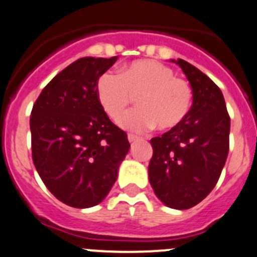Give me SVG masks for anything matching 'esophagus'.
Masks as SVG:
<instances>
[{
  "label": "esophagus",
  "instance_id": "obj_1",
  "mask_svg": "<svg viewBox=\"0 0 257 257\" xmlns=\"http://www.w3.org/2000/svg\"><path fill=\"white\" fill-rule=\"evenodd\" d=\"M140 140V137H137V136H134V134H128V141L131 143H134L137 142V141Z\"/></svg>",
  "mask_w": 257,
  "mask_h": 257
}]
</instances>
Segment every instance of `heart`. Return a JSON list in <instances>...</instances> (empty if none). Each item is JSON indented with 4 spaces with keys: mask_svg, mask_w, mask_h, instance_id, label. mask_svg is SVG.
I'll return each mask as SVG.
<instances>
[{
    "mask_svg": "<svg viewBox=\"0 0 257 257\" xmlns=\"http://www.w3.org/2000/svg\"><path fill=\"white\" fill-rule=\"evenodd\" d=\"M96 94L103 111L119 120L137 97L138 107L120 120L131 132L156 128L170 131L183 123L193 101V91L186 79L161 62L137 60L120 68L119 75L103 73L96 83Z\"/></svg>",
    "mask_w": 257,
    "mask_h": 257,
    "instance_id": "1",
    "label": "heart"
}]
</instances>
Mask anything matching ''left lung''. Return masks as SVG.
<instances>
[{
	"label": "left lung",
	"mask_w": 257,
	"mask_h": 257,
	"mask_svg": "<svg viewBox=\"0 0 257 257\" xmlns=\"http://www.w3.org/2000/svg\"><path fill=\"white\" fill-rule=\"evenodd\" d=\"M193 91V103L184 121L151 140L150 183L166 206L193 207L212 191L229 152L230 117L220 88L206 74L182 59Z\"/></svg>",
	"instance_id": "1"
}]
</instances>
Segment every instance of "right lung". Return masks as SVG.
Segmentation results:
<instances>
[{
  "label": "right lung",
  "mask_w": 257,
  "mask_h": 257,
  "mask_svg": "<svg viewBox=\"0 0 257 257\" xmlns=\"http://www.w3.org/2000/svg\"><path fill=\"white\" fill-rule=\"evenodd\" d=\"M116 59L74 61L46 85L32 108L34 166L48 191L71 207L94 206L107 196L131 147L96 94L97 79Z\"/></svg>",
  "instance_id": "add662e5"
}]
</instances>
